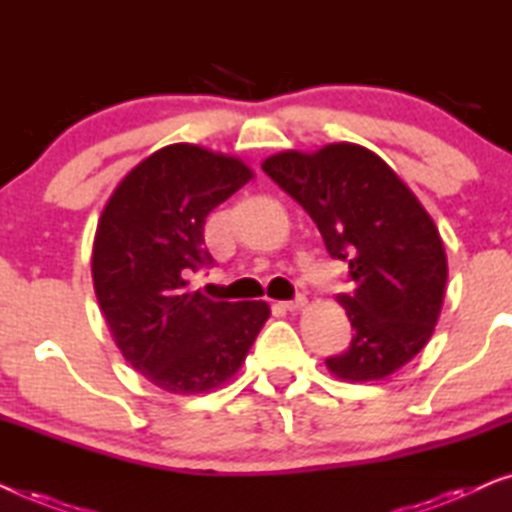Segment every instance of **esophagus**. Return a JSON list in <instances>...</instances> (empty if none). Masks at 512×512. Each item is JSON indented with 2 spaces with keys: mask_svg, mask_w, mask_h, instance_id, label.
<instances>
[{
  "mask_svg": "<svg viewBox=\"0 0 512 512\" xmlns=\"http://www.w3.org/2000/svg\"><path fill=\"white\" fill-rule=\"evenodd\" d=\"M305 305H307V298L303 296V293H298V296L293 298V300H286V303H282L284 310H289V312H296V310H300V307H305Z\"/></svg>",
  "mask_w": 512,
  "mask_h": 512,
  "instance_id": "esophagus-1",
  "label": "esophagus"
}]
</instances>
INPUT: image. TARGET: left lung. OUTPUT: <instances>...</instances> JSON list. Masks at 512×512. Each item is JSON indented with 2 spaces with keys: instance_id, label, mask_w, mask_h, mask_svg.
Wrapping results in <instances>:
<instances>
[{
  "instance_id": "1",
  "label": "left lung",
  "mask_w": 512,
  "mask_h": 512,
  "mask_svg": "<svg viewBox=\"0 0 512 512\" xmlns=\"http://www.w3.org/2000/svg\"><path fill=\"white\" fill-rule=\"evenodd\" d=\"M263 172L289 193L324 237L331 258L349 265L340 293L354 335L326 366L340 380H382L422 352L443 307L447 258L431 216L373 151L328 144L284 151Z\"/></svg>"
}]
</instances>
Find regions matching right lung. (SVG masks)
Wrapping results in <instances>:
<instances>
[{
    "mask_svg": "<svg viewBox=\"0 0 512 512\" xmlns=\"http://www.w3.org/2000/svg\"><path fill=\"white\" fill-rule=\"evenodd\" d=\"M254 177L247 165L202 146L172 144L142 160L104 207L93 282L118 349L170 394L228 382L270 317L263 300H212L188 291L212 265L205 219Z\"/></svg>",
    "mask_w": 512,
    "mask_h": 512,
    "instance_id": "add662e5",
    "label": "right lung"
}]
</instances>
